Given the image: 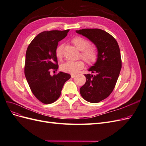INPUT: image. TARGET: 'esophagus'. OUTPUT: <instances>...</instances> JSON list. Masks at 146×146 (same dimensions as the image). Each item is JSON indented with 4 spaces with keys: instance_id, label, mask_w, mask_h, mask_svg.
Wrapping results in <instances>:
<instances>
[{
    "instance_id": "esophagus-1",
    "label": "esophagus",
    "mask_w": 146,
    "mask_h": 146,
    "mask_svg": "<svg viewBox=\"0 0 146 146\" xmlns=\"http://www.w3.org/2000/svg\"><path fill=\"white\" fill-rule=\"evenodd\" d=\"M70 76H71V77H72V78H74L76 76V75L74 74H71V75H70Z\"/></svg>"
}]
</instances>
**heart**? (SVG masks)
<instances>
[{"instance_id":"1","label":"heart","mask_w":146,"mask_h":146,"mask_svg":"<svg viewBox=\"0 0 146 146\" xmlns=\"http://www.w3.org/2000/svg\"><path fill=\"white\" fill-rule=\"evenodd\" d=\"M72 43L79 50L81 51L80 56L90 65L94 64L98 59V51L92 46H90V42L85 38L82 37H76L72 41ZM63 45L59 44L55 49V54L57 58H61L63 56ZM85 63L82 60L68 61L61 65V69L68 73H76L79 70L83 68Z\"/></svg>"}]
</instances>
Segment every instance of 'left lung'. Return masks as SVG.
<instances>
[{
    "label": "left lung",
    "mask_w": 146,
    "mask_h": 146,
    "mask_svg": "<svg viewBox=\"0 0 146 146\" xmlns=\"http://www.w3.org/2000/svg\"><path fill=\"white\" fill-rule=\"evenodd\" d=\"M93 42L98 59L88 69L94 74H85L86 81L80 89L82 98L91 103H98L110 95L115 87L122 68L119 47L111 35L99 29L76 30Z\"/></svg>",
    "instance_id": "8db88e82"
}]
</instances>
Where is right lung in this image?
Here are the masks:
<instances>
[{
  "instance_id": "add662e5",
  "label": "right lung",
  "mask_w": 146,
  "mask_h": 146,
  "mask_svg": "<svg viewBox=\"0 0 146 146\" xmlns=\"http://www.w3.org/2000/svg\"><path fill=\"white\" fill-rule=\"evenodd\" d=\"M69 30L44 31L38 34L27 47L25 76L34 96L42 103L50 104L59 98L70 75L63 72L51 76L50 69L58 68L55 49Z\"/></svg>"
}]
</instances>
